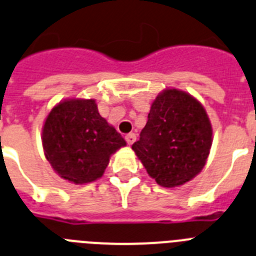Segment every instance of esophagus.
<instances>
[{
	"instance_id": "34e87169",
	"label": "esophagus",
	"mask_w": 256,
	"mask_h": 256,
	"mask_svg": "<svg viewBox=\"0 0 256 256\" xmlns=\"http://www.w3.org/2000/svg\"><path fill=\"white\" fill-rule=\"evenodd\" d=\"M125 140H126V142H128V145L134 144V142H135V140H136V135H135L134 132L128 134V135L125 136Z\"/></svg>"
}]
</instances>
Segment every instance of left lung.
<instances>
[{
  "mask_svg": "<svg viewBox=\"0 0 256 256\" xmlns=\"http://www.w3.org/2000/svg\"><path fill=\"white\" fill-rule=\"evenodd\" d=\"M212 126L195 98L177 89L156 96L140 139L132 144L149 176L164 188L184 185L206 166Z\"/></svg>",
  "mask_w": 256,
  "mask_h": 256,
  "instance_id": "8db88e82",
  "label": "left lung"
}]
</instances>
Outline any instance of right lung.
Segmentation results:
<instances>
[{
	"label": "right lung",
	"instance_id": "obj_1",
	"mask_svg": "<svg viewBox=\"0 0 256 256\" xmlns=\"http://www.w3.org/2000/svg\"><path fill=\"white\" fill-rule=\"evenodd\" d=\"M126 142L98 112L94 100H70L48 114L43 128L46 158L62 178L86 184L100 178L110 156Z\"/></svg>",
	"mask_w": 256,
	"mask_h": 256
}]
</instances>
